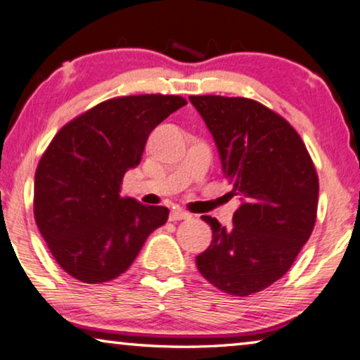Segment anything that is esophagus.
I'll use <instances>...</instances> for the list:
<instances>
[{"label":"esophagus","mask_w":360,"mask_h":360,"mask_svg":"<svg viewBox=\"0 0 360 360\" xmlns=\"http://www.w3.org/2000/svg\"><path fill=\"white\" fill-rule=\"evenodd\" d=\"M189 218L191 214L181 208H173L169 213V221H181V219H189Z\"/></svg>","instance_id":"34e87169"}]
</instances>
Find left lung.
Segmentation results:
<instances>
[{"mask_svg":"<svg viewBox=\"0 0 360 360\" xmlns=\"http://www.w3.org/2000/svg\"><path fill=\"white\" fill-rule=\"evenodd\" d=\"M218 146L232 195L242 205L227 231L202 216L213 240L195 258L207 281L248 296L287 272L314 231L319 176L301 136L282 115L248 98L191 96Z\"/></svg>","mask_w":360,"mask_h":360,"instance_id":"1","label":"left lung"}]
</instances>
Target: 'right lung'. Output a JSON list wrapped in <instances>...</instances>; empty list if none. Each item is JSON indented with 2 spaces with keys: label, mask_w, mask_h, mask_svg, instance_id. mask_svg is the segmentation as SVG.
Returning <instances> with one entry per match:
<instances>
[{
  "label": "right lung",
  "mask_w": 360,
  "mask_h": 360,
  "mask_svg": "<svg viewBox=\"0 0 360 360\" xmlns=\"http://www.w3.org/2000/svg\"><path fill=\"white\" fill-rule=\"evenodd\" d=\"M186 104L173 94L113 98L70 120L49 142L35 173L33 214L68 276L83 283L113 281L167 222V207H147L120 192L152 129Z\"/></svg>",
  "instance_id": "add662e5"
}]
</instances>
